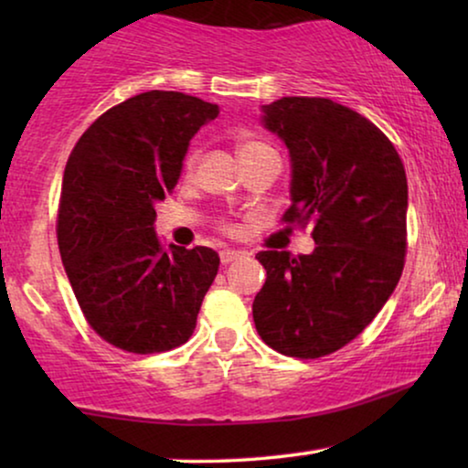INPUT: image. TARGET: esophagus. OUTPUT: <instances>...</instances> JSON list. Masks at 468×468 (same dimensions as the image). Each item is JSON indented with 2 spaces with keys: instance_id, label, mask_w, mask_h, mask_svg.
<instances>
[{
  "instance_id": "34e87169",
  "label": "esophagus",
  "mask_w": 468,
  "mask_h": 468,
  "mask_svg": "<svg viewBox=\"0 0 468 468\" xmlns=\"http://www.w3.org/2000/svg\"><path fill=\"white\" fill-rule=\"evenodd\" d=\"M242 251H236V249H223V251H219V260H221V264H232V261H236V260H240L242 258Z\"/></svg>"
}]
</instances>
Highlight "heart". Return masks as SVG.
I'll return each instance as SVG.
<instances>
[{"label": "heart", "mask_w": 468, "mask_h": 468, "mask_svg": "<svg viewBox=\"0 0 468 468\" xmlns=\"http://www.w3.org/2000/svg\"><path fill=\"white\" fill-rule=\"evenodd\" d=\"M258 149H264V144L255 143V140H242V143L239 144V157H245V155H249V153H253ZM196 162H197V153L189 151L187 157H185V175H191V172H194Z\"/></svg>", "instance_id": "obj_1"}]
</instances>
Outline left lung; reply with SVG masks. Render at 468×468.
Here are the masks:
<instances>
[{
  "instance_id": "left-lung-1",
  "label": "left lung",
  "mask_w": 468,
  "mask_h": 468,
  "mask_svg": "<svg viewBox=\"0 0 468 468\" xmlns=\"http://www.w3.org/2000/svg\"><path fill=\"white\" fill-rule=\"evenodd\" d=\"M264 125L292 157L285 223L313 226L315 251H260L266 283L253 322L268 347L315 360L360 335L405 268L407 175L375 123L328 98H281Z\"/></svg>"
}]
</instances>
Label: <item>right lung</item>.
<instances>
[{
    "label": "right lung",
    "instance_id": "add662e5",
    "mask_svg": "<svg viewBox=\"0 0 468 468\" xmlns=\"http://www.w3.org/2000/svg\"><path fill=\"white\" fill-rule=\"evenodd\" d=\"M219 114L178 91H146L89 125L63 172L57 242L87 324L130 354L187 343L219 255L208 247L165 251L155 204L178 183L189 140Z\"/></svg>",
    "mask_w": 468,
    "mask_h": 468
}]
</instances>
